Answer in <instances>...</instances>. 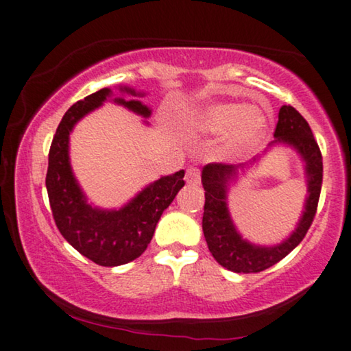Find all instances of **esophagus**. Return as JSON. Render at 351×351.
Returning <instances> with one entry per match:
<instances>
[{
  "instance_id": "obj_1",
  "label": "esophagus",
  "mask_w": 351,
  "mask_h": 351,
  "mask_svg": "<svg viewBox=\"0 0 351 351\" xmlns=\"http://www.w3.org/2000/svg\"><path fill=\"white\" fill-rule=\"evenodd\" d=\"M185 180L188 182V184H191V185L199 184V182H201V172H199V169H197V167H195V166L188 167Z\"/></svg>"
}]
</instances>
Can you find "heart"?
Wrapping results in <instances>:
<instances>
[{
  "label": "heart",
  "mask_w": 351,
  "mask_h": 351,
  "mask_svg": "<svg viewBox=\"0 0 351 351\" xmlns=\"http://www.w3.org/2000/svg\"><path fill=\"white\" fill-rule=\"evenodd\" d=\"M193 130L202 134L228 136V149L239 150L250 145L266 128V117L256 108L241 103H212L197 110L191 119Z\"/></svg>",
  "instance_id": "obj_1"
}]
</instances>
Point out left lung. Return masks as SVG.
I'll use <instances>...</instances> for the list:
<instances>
[{"label":"left lung","instance_id":"obj_1","mask_svg":"<svg viewBox=\"0 0 351 351\" xmlns=\"http://www.w3.org/2000/svg\"><path fill=\"white\" fill-rule=\"evenodd\" d=\"M274 138L276 141H272L269 145L287 144L301 155L304 166H306L308 191L302 217L296 230L277 245L264 247L245 241L237 232L234 223L231 220L230 210H228V190L232 182L237 179L239 171H243L255 163L256 158H253L250 163H209L202 167L201 179L206 190L202 231H204L207 247H209L212 256L218 264L232 272H261L283 260L306 237L315 213H317L323 182V158L307 120L291 106H282Z\"/></svg>","mask_w":351,"mask_h":351}]
</instances>
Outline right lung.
<instances>
[{
    "instance_id": "add662e5",
    "label": "right lung",
    "mask_w": 351,
    "mask_h": 351,
    "mask_svg": "<svg viewBox=\"0 0 351 351\" xmlns=\"http://www.w3.org/2000/svg\"><path fill=\"white\" fill-rule=\"evenodd\" d=\"M120 91L131 96H142L130 87H120ZM110 96V88H101L71 106L53 136L45 176L52 215L62 236L79 253L106 267L121 266L145 252L161 213L185 185V171H179L145 186L119 210H103L88 204L71 169L69 134L84 115L99 108ZM114 103L125 106L145 119L152 114L150 108L138 99L114 98Z\"/></svg>"
}]
</instances>
